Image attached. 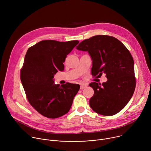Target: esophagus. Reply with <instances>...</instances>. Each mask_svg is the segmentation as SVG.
Instances as JSON below:
<instances>
[{
	"label": "esophagus",
	"mask_w": 151,
	"mask_h": 151,
	"mask_svg": "<svg viewBox=\"0 0 151 151\" xmlns=\"http://www.w3.org/2000/svg\"><path fill=\"white\" fill-rule=\"evenodd\" d=\"M88 86V84L87 83H83V84H81V86H80V89L81 90H83V88H86Z\"/></svg>",
	"instance_id": "obj_1"
}]
</instances>
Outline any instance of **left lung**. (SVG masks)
Here are the masks:
<instances>
[{
    "label": "left lung",
    "instance_id": "8db88e82",
    "mask_svg": "<svg viewBox=\"0 0 151 151\" xmlns=\"http://www.w3.org/2000/svg\"><path fill=\"white\" fill-rule=\"evenodd\" d=\"M76 48L89 53L93 76L100 78L104 73L107 79L101 84H89L94 91L89 101L91 109L102 115L116 114L130 101L136 87L134 60L130 51L118 39L107 35L85 39Z\"/></svg>",
    "mask_w": 151,
    "mask_h": 151
}]
</instances>
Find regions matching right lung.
<instances>
[{"label": "right lung", "instance_id": "obj_1", "mask_svg": "<svg viewBox=\"0 0 151 151\" xmlns=\"http://www.w3.org/2000/svg\"><path fill=\"white\" fill-rule=\"evenodd\" d=\"M79 41L42 40L26 54L20 78L30 104L41 115L57 118L67 114L80 85L55 84L54 76L64 69L63 63Z\"/></svg>", "mask_w": 151, "mask_h": 151}]
</instances>
